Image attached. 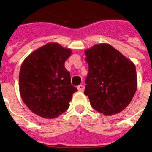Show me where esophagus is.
<instances>
[{
    "label": "esophagus",
    "instance_id": "esophagus-1",
    "mask_svg": "<svg viewBox=\"0 0 152 152\" xmlns=\"http://www.w3.org/2000/svg\"><path fill=\"white\" fill-rule=\"evenodd\" d=\"M84 86L82 85V84H80V85H79L78 87H77V89H78V91H84Z\"/></svg>",
    "mask_w": 152,
    "mask_h": 152
}]
</instances>
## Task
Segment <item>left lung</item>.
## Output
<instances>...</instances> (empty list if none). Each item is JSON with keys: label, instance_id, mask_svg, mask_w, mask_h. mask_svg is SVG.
<instances>
[{"label": "left lung", "instance_id": "left-lung-1", "mask_svg": "<svg viewBox=\"0 0 152 152\" xmlns=\"http://www.w3.org/2000/svg\"><path fill=\"white\" fill-rule=\"evenodd\" d=\"M84 53L89 67L84 95L91 106L105 115L120 113L137 91L135 64L107 43L96 44Z\"/></svg>", "mask_w": 152, "mask_h": 152}]
</instances>
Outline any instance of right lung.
<instances>
[{"mask_svg":"<svg viewBox=\"0 0 152 152\" xmlns=\"http://www.w3.org/2000/svg\"><path fill=\"white\" fill-rule=\"evenodd\" d=\"M70 49L49 42L23 61L19 75L20 96L26 106L42 118H56L68 110L76 88L71 84L64 62Z\"/></svg>","mask_w":152,"mask_h":152,"instance_id":"right-lung-1","label":"right lung"}]
</instances>
